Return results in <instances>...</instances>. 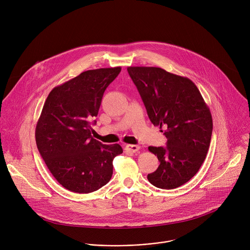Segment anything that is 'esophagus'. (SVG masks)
Masks as SVG:
<instances>
[{
    "label": "esophagus",
    "instance_id": "34e87169",
    "mask_svg": "<svg viewBox=\"0 0 250 250\" xmlns=\"http://www.w3.org/2000/svg\"><path fill=\"white\" fill-rule=\"evenodd\" d=\"M125 149L127 151V152H132V153H134V152H137L139 149H140V146H137V145H126L125 146Z\"/></svg>",
    "mask_w": 250,
    "mask_h": 250
}]
</instances>
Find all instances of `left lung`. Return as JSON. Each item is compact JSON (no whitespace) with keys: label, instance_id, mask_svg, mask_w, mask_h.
Here are the masks:
<instances>
[{"label":"left lung","instance_id":"obj_1","mask_svg":"<svg viewBox=\"0 0 250 250\" xmlns=\"http://www.w3.org/2000/svg\"><path fill=\"white\" fill-rule=\"evenodd\" d=\"M150 122L167 139V146H148L160 165L148 181L170 190L188 182L209 149L213 120L195 84L158 67H127Z\"/></svg>","mask_w":250,"mask_h":250}]
</instances>
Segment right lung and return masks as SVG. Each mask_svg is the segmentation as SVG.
Masks as SVG:
<instances>
[{"label":"right lung","instance_id":"right-lung-1","mask_svg":"<svg viewBox=\"0 0 250 250\" xmlns=\"http://www.w3.org/2000/svg\"><path fill=\"white\" fill-rule=\"evenodd\" d=\"M121 70L85 71L55 87L44 104L35 128L37 148L57 182L71 192L88 194L104 186L113 159L123 153L119 144L104 145L91 135V120Z\"/></svg>","mask_w":250,"mask_h":250}]
</instances>
